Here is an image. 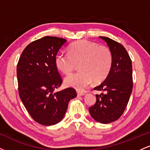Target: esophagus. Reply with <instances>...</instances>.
Instances as JSON below:
<instances>
[{"mask_svg":"<svg viewBox=\"0 0 150 150\" xmlns=\"http://www.w3.org/2000/svg\"><path fill=\"white\" fill-rule=\"evenodd\" d=\"M77 95H79V96H83V95H85V93L81 92H80V91H77Z\"/></svg>","mask_w":150,"mask_h":150,"instance_id":"1","label":"esophagus"}]
</instances>
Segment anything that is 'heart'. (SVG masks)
Wrapping results in <instances>:
<instances>
[{"label":"heart","mask_w":150,"mask_h":150,"mask_svg":"<svg viewBox=\"0 0 150 150\" xmlns=\"http://www.w3.org/2000/svg\"><path fill=\"white\" fill-rule=\"evenodd\" d=\"M113 57L111 51L104 46L87 40H80L69 46L68 53H59L55 63L60 71L68 75L80 64L78 73L65 78L68 87L83 90L92 84L100 83L108 76L112 68Z\"/></svg>","instance_id":"1"}]
</instances>
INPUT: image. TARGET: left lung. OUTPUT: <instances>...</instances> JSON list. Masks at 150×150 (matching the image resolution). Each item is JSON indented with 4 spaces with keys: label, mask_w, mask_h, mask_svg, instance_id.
I'll return each mask as SVG.
<instances>
[{
    "label": "left lung",
    "mask_w": 150,
    "mask_h": 150,
    "mask_svg": "<svg viewBox=\"0 0 150 150\" xmlns=\"http://www.w3.org/2000/svg\"><path fill=\"white\" fill-rule=\"evenodd\" d=\"M106 42L112 52V68L105 80L94 90L97 101L89 108L91 116L101 123H111L118 120L124 112L132 90V61L124 46L106 37H99Z\"/></svg>",
    "instance_id": "left-lung-1"
}]
</instances>
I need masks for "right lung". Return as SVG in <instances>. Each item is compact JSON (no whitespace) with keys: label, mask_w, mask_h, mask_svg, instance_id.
Segmentation results:
<instances>
[{"label":"right lung","mask_w":150,"mask_h":150,"mask_svg":"<svg viewBox=\"0 0 150 150\" xmlns=\"http://www.w3.org/2000/svg\"><path fill=\"white\" fill-rule=\"evenodd\" d=\"M65 39L44 37L30 43L22 51L18 65V91L24 106L36 122L52 125L63 119L75 89L55 90L61 85L55 58Z\"/></svg>","instance_id":"right-lung-1"}]
</instances>
